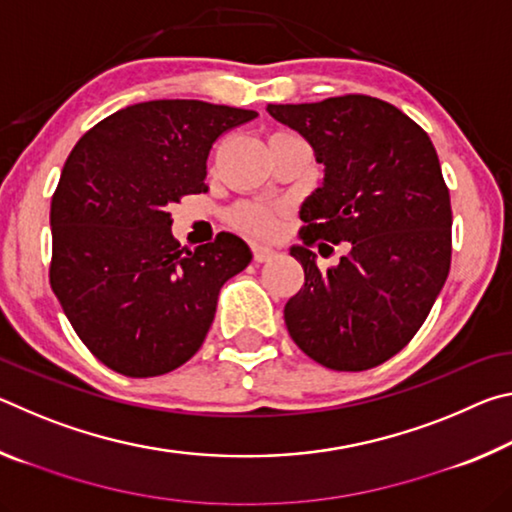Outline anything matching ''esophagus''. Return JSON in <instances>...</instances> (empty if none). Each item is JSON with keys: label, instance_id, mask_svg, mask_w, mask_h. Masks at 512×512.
<instances>
[{"label": "esophagus", "instance_id": "esophagus-1", "mask_svg": "<svg viewBox=\"0 0 512 512\" xmlns=\"http://www.w3.org/2000/svg\"><path fill=\"white\" fill-rule=\"evenodd\" d=\"M273 255H275L273 248H268V246H253V259H255L257 264L268 262V259H271Z\"/></svg>", "mask_w": 512, "mask_h": 512}]
</instances>
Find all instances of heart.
I'll list each match as a JSON object with an SVG mask.
<instances>
[{"label": "heart", "mask_w": 512, "mask_h": 512, "mask_svg": "<svg viewBox=\"0 0 512 512\" xmlns=\"http://www.w3.org/2000/svg\"><path fill=\"white\" fill-rule=\"evenodd\" d=\"M230 219L239 230H244L248 235H255V237H268L277 230V214L266 205L244 203L232 212Z\"/></svg>", "instance_id": "heart-1"}]
</instances>
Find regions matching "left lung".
<instances>
[{
	"label": "left lung",
	"instance_id": "1",
	"mask_svg": "<svg viewBox=\"0 0 512 512\" xmlns=\"http://www.w3.org/2000/svg\"><path fill=\"white\" fill-rule=\"evenodd\" d=\"M266 110L305 137L325 167L323 187L300 210L302 246L291 255L305 284L284 305V323L320 366L375 368L422 327L452 264V203L438 153L411 117L366 94ZM318 240H348L351 253L320 272L310 253Z\"/></svg>",
	"mask_w": 512,
	"mask_h": 512
}]
</instances>
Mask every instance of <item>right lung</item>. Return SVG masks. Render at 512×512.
I'll return each mask as SVG.
<instances>
[{
  "label": "right lung",
  "instance_id": "right-lung-1",
  "mask_svg": "<svg viewBox=\"0 0 512 512\" xmlns=\"http://www.w3.org/2000/svg\"><path fill=\"white\" fill-rule=\"evenodd\" d=\"M255 110L194 99L121 108L79 142L51 198L49 282L74 332L126 377L176 370L201 348L219 291L250 264L244 239L180 248L169 207L207 192V155Z\"/></svg>",
  "mask_w": 512,
  "mask_h": 512
}]
</instances>
